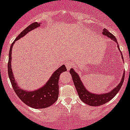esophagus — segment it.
I'll use <instances>...</instances> for the list:
<instances>
[{
  "label": "esophagus",
  "mask_w": 130,
  "mask_h": 130,
  "mask_svg": "<svg viewBox=\"0 0 130 130\" xmlns=\"http://www.w3.org/2000/svg\"><path fill=\"white\" fill-rule=\"evenodd\" d=\"M72 66H73V64L71 61H67L66 62V67L67 69V70H69L71 68Z\"/></svg>",
  "instance_id": "esophagus-1"
}]
</instances>
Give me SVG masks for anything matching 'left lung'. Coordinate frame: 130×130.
I'll return each instance as SVG.
<instances>
[{"label": "left lung", "mask_w": 130, "mask_h": 130, "mask_svg": "<svg viewBox=\"0 0 130 130\" xmlns=\"http://www.w3.org/2000/svg\"><path fill=\"white\" fill-rule=\"evenodd\" d=\"M103 34L104 35L108 37L109 38H111L113 41H115L116 42H117L116 37L112 33H110V32H109L107 29H103ZM118 48H119L118 44ZM122 58H123L122 56ZM70 73L71 74L73 82H74V84L75 86V88H76V91H77L80 99L83 102L86 103L87 105H88L90 106H93V107L105 104V103H107L108 101H110V100H111L117 95V93H118L120 89L121 88L123 82H124V80L125 76V73H124V74H123V76L122 78V80L120 81V84L115 88H114V90H112L111 92H109V93H104V94L97 95L94 94V93H90V92H88L85 88V87L84 86V85L82 84V81L80 80V78L78 76L77 73L76 72H74V69H71V70H70Z\"/></svg>", "instance_id": "left-lung-1"}]
</instances>
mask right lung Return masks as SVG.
Instances as JSON below:
<instances>
[{"label": "right lung", "instance_id": "right-lung-1", "mask_svg": "<svg viewBox=\"0 0 130 130\" xmlns=\"http://www.w3.org/2000/svg\"><path fill=\"white\" fill-rule=\"evenodd\" d=\"M40 25V23L35 22L29 25L17 37L15 40L12 42L9 52V59L8 62V71L9 78L10 80L14 92L17 94L18 98L24 103L25 104L34 109H44L51 106L57 101L59 95V78L61 73L66 71L67 69L65 65H62L58 69L53 73L49 80L46 82L44 86L41 88L35 90L34 92H27L22 89L19 88L15 82L14 76L11 67V60H12V48L13 44L18 39H20L24 37L26 34L31 30L38 27Z\"/></svg>", "mask_w": 130, "mask_h": 130}]
</instances>
